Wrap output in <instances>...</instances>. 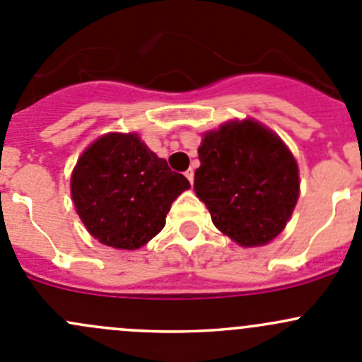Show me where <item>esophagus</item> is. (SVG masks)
<instances>
[{
	"label": "esophagus",
	"instance_id": "34e87169",
	"mask_svg": "<svg viewBox=\"0 0 362 362\" xmlns=\"http://www.w3.org/2000/svg\"><path fill=\"white\" fill-rule=\"evenodd\" d=\"M185 177H187L189 182L192 184V182H194V170H192V168H189V170L185 171Z\"/></svg>",
	"mask_w": 362,
	"mask_h": 362
}]
</instances>
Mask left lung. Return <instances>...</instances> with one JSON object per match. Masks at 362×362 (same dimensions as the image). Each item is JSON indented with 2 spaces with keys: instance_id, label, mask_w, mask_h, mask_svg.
<instances>
[{
  "instance_id": "left-lung-1",
  "label": "left lung",
  "mask_w": 362,
  "mask_h": 362,
  "mask_svg": "<svg viewBox=\"0 0 362 362\" xmlns=\"http://www.w3.org/2000/svg\"><path fill=\"white\" fill-rule=\"evenodd\" d=\"M194 191L211 222L242 247L272 242L299 196L298 163L282 140L255 120L208 131L198 148Z\"/></svg>"
}]
</instances>
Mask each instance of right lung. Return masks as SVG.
I'll list each match as a JSON object with an SVG mask.
<instances>
[{"instance_id":"add662e5","label":"right lung","mask_w":362,"mask_h":362,"mask_svg":"<svg viewBox=\"0 0 362 362\" xmlns=\"http://www.w3.org/2000/svg\"><path fill=\"white\" fill-rule=\"evenodd\" d=\"M191 187L136 133H108L76 160L71 198L87 231L103 245L134 250L166 224L171 203Z\"/></svg>"}]
</instances>
